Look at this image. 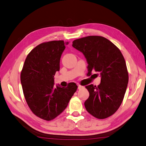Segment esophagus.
Returning <instances> with one entry per match:
<instances>
[{"label":"esophagus","mask_w":146,"mask_h":146,"mask_svg":"<svg viewBox=\"0 0 146 146\" xmlns=\"http://www.w3.org/2000/svg\"><path fill=\"white\" fill-rule=\"evenodd\" d=\"M84 87H83V86H81V85H78V88L79 90H80V89H82V88H84Z\"/></svg>","instance_id":"esophagus-1"}]
</instances>
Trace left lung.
Returning a JSON list of instances; mask_svg holds the SVG:
<instances>
[{
  "mask_svg": "<svg viewBox=\"0 0 146 146\" xmlns=\"http://www.w3.org/2000/svg\"><path fill=\"white\" fill-rule=\"evenodd\" d=\"M72 46L84 55L88 75L96 71L101 78L98 87L92 84L85 86L89 98L85 107L96 118H106L118 110L127 90L128 73L123 56L115 44L101 36L75 40Z\"/></svg>",
  "mask_w": 146,
  "mask_h": 146,
  "instance_id": "obj_1",
  "label": "left lung"
}]
</instances>
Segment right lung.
Instances as JSON below:
<instances>
[{"instance_id": "add662e5", "label": "right lung", "mask_w": 146, "mask_h": 146, "mask_svg": "<svg viewBox=\"0 0 146 146\" xmlns=\"http://www.w3.org/2000/svg\"><path fill=\"white\" fill-rule=\"evenodd\" d=\"M69 43L55 40L39 44L31 50L21 73L25 98L31 111L50 121L59 115L77 89L75 83L67 87L54 86V75L60 69L61 56Z\"/></svg>"}]
</instances>
